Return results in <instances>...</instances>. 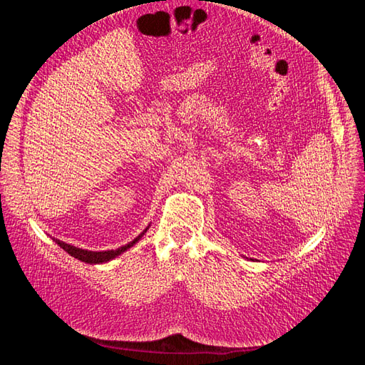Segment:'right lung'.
Wrapping results in <instances>:
<instances>
[{
	"label": "right lung",
	"instance_id": "1",
	"mask_svg": "<svg viewBox=\"0 0 365 365\" xmlns=\"http://www.w3.org/2000/svg\"><path fill=\"white\" fill-rule=\"evenodd\" d=\"M148 228H149V227H148ZM148 228H146L145 231H143L141 235H138L134 240L129 242V244H126V245H123V247H120V248H117V250H109V251H88V250H82V248L73 247V245H70V244H65V242H62V240H59V239H53V240L56 242V244H58L62 250H65L68 254H71V256L76 257L77 260L85 262V263H90V264H97V263H105V262L113 260V259H115L117 256H120L121 252H125V251L129 250L130 247H134V245L137 244V242L141 239V236L146 233Z\"/></svg>",
	"mask_w": 365,
	"mask_h": 365
}]
</instances>
